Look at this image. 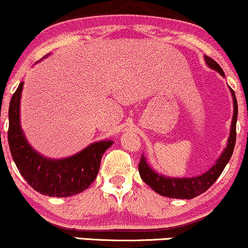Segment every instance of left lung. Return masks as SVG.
I'll list each match as a JSON object with an SVG mask.
<instances>
[{
	"label": "left lung",
	"instance_id": "obj_1",
	"mask_svg": "<svg viewBox=\"0 0 248 248\" xmlns=\"http://www.w3.org/2000/svg\"><path fill=\"white\" fill-rule=\"evenodd\" d=\"M205 62L210 67L216 70L217 72L224 76V71L219 66L217 62L213 61L212 58L205 56ZM231 88V87H230ZM231 93L233 96V106H234V112H233L232 124H231V134L229 138V143L226 148L221 154L220 157L216 162L209 171H206L203 175L197 176V177L191 178H171L166 177L156 173L154 170L148 166L146 162V157L143 155L141 156L140 163H139V171H140L141 178L143 179L144 183H147L154 191L160 193L162 196L170 198H179V199H191L197 197L205 192L210 186L217 181V178L221 175L224 168L229 163L230 158H231L233 149H234L235 138H237V132H235V127H237V116H238V104L237 98H235L234 91L231 88Z\"/></svg>",
	"mask_w": 248,
	"mask_h": 248
}]
</instances>
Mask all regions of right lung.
Returning <instances> with one entry per match:
<instances>
[{
  "label": "right lung",
  "instance_id": "add662e5",
  "mask_svg": "<svg viewBox=\"0 0 248 248\" xmlns=\"http://www.w3.org/2000/svg\"><path fill=\"white\" fill-rule=\"evenodd\" d=\"M23 82L19 84L9 105L8 142L19 173L36 191L49 197H69L84 191L96 178L101 157L113 141L92 143L80 153L62 160H50L35 152L21 129L19 100Z\"/></svg>",
  "mask_w": 248,
  "mask_h": 248
}]
</instances>
